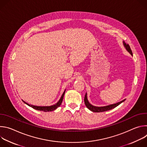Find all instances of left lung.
I'll return each instance as SVG.
<instances>
[{"label":"left lung","instance_id":"obj_1","mask_svg":"<svg viewBox=\"0 0 147 147\" xmlns=\"http://www.w3.org/2000/svg\"><path fill=\"white\" fill-rule=\"evenodd\" d=\"M124 43V45L126 48V49L127 50V51L131 55H133V53L131 51V49L129 46V44H126L125 43ZM125 99H124L118 103L113 104V105H108V106H106V107H94L93 105H92L91 104H90L89 103V102L88 101L87 99V94H86L85 97H84V102L86 104V106L87 107V108L90 109V111H91L92 112H105V111H108L109 110H111L115 108H116V107H117L119 105H120L121 103H122L123 102H124Z\"/></svg>","mask_w":147,"mask_h":147}]
</instances>
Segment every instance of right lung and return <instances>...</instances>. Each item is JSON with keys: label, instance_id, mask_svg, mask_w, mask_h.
I'll list each match as a JSON object with an SVG mask.
<instances>
[{"label": "right lung", "instance_id": "1", "mask_svg": "<svg viewBox=\"0 0 147 147\" xmlns=\"http://www.w3.org/2000/svg\"><path fill=\"white\" fill-rule=\"evenodd\" d=\"M65 91H64L63 94H62L60 100L58 101V102H57L55 105H52V106H51V107H36V106H34V105H28L27 103H26V102H24V100H23L26 104L28 105V106L32 107L33 109H36V110H38V111H44V112H51V111H53L54 110H55L56 109H57L60 106V105L62 102V100H63V96H64V95H65Z\"/></svg>", "mask_w": 147, "mask_h": 147}]
</instances>
